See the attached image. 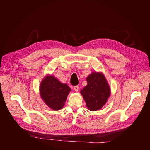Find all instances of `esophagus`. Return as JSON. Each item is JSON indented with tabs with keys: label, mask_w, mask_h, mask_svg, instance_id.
I'll return each mask as SVG.
<instances>
[{
	"label": "esophagus",
	"mask_w": 150,
	"mask_h": 150,
	"mask_svg": "<svg viewBox=\"0 0 150 150\" xmlns=\"http://www.w3.org/2000/svg\"><path fill=\"white\" fill-rule=\"evenodd\" d=\"M74 90L75 91L78 92V90H79V86H74Z\"/></svg>",
	"instance_id": "1"
}]
</instances>
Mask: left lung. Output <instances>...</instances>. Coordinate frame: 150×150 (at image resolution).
Masks as SVG:
<instances>
[{
  "label": "left lung",
  "instance_id": "left-lung-1",
  "mask_svg": "<svg viewBox=\"0 0 150 150\" xmlns=\"http://www.w3.org/2000/svg\"><path fill=\"white\" fill-rule=\"evenodd\" d=\"M86 79L88 84L80 91L86 106L91 111L100 110L110 96V85L101 72H93Z\"/></svg>",
  "mask_w": 150,
  "mask_h": 150
}]
</instances>
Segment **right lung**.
Returning <instances> with one entry per match:
<instances>
[{"label":"right lung","mask_w":150,"mask_h":150,"mask_svg":"<svg viewBox=\"0 0 150 150\" xmlns=\"http://www.w3.org/2000/svg\"><path fill=\"white\" fill-rule=\"evenodd\" d=\"M71 91L69 86L61 83L52 75H46L39 86L40 98L52 110L58 111L64 107L68 94Z\"/></svg>","instance_id":"1"}]
</instances>
